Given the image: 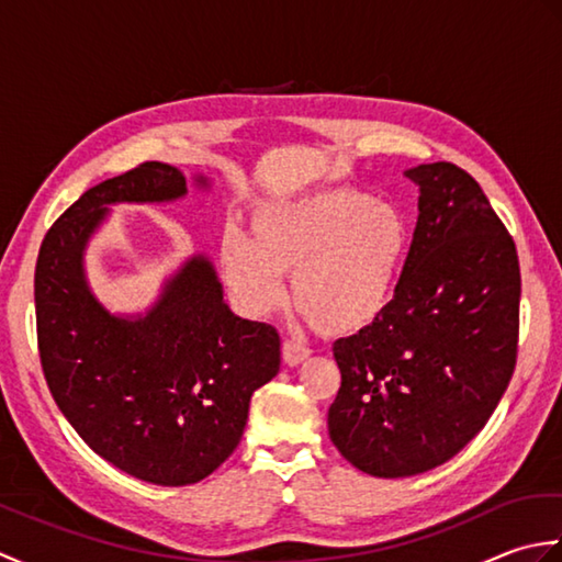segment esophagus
<instances>
[{"label":"esophagus","mask_w":562,"mask_h":562,"mask_svg":"<svg viewBox=\"0 0 562 562\" xmlns=\"http://www.w3.org/2000/svg\"><path fill=\"white\" fill-rule=\"evenodd\" d=\"M308 355H312V350L304 348V345H300V342H294V340L282 342V360L288 367H300L302 362L308 360Z\"/></svg>","instance_id":"obj_1"}]
</instances>
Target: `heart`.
<instances>
[{
  "mask_svg": "<svg viewBox=\"0 0 562 562\" xmlns=\"http://www.w3.org/2000/svg\"><path fill=\"white\" fill-rule=\"evenodd\" d=\"M248 229L250 238L226 232L220 241L236 304L250 316L272 314L284 302L282 274H292V304L328 338L355 336L389 312L413 244L396 202L350 186L262 202Z\"/></svg>",
  "mask_w": 562,
  "mask_h": 562,
  "instance_id": "heart-1",
  "label": "heart"
}]
</instances>
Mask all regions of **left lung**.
Segmentation results:
<instances>
[{"label":"left lung","mask_w":562,"mask_h":562,"mask_svg":"<svg viewBox=\"0 0 562 562\" xmlns=\"http://www.w3.org/2000/svg\"><path fill=\"white\" fill-rule=\"evenodd\" d=\"M420 188L408 262L389 312L333 342L340 389L328 435L355 469L405 479L481 432L517 364L519 258L473 176L405 171Z\"/></svg>","instance_id":"8db88e82"}]
</instances>
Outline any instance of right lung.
<instances>
[{
  "label": "right lung",
  "instance_id": "obj_1",
  "mask_svg": "<svg viewBox=\"0 0 562 562\" xmlns=\"http://www.w3.org/2000/svg\"><path fill=\"white\" fill-rule=\"evenodd\" d=\"M207 188L205 176H195ZM186 176L161 161L89 188L35 262L43 374L77 435L139 481L190 485L232 457L254 391L280 372L278 330L224 304L212 260L188 258L147 314L117 316L91 292L83 254L117 202H173Z\"/></svg>",
  "mask_w": 562,
  "mask_h": 562
}]
</instances>
